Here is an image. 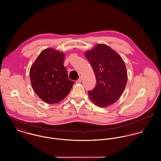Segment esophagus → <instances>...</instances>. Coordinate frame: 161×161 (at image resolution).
Segmentation results:
<instances>
[{"label": "esophagus", "instance_id": "esophagus-1", "mask_svg": "<svg viewBox=\"0 0 161 161\" xmlns=\"http://www.w3.org/2000/svg\"><path fill=\"white\" fill-rule=\"evenodd\" d=\"M81 80H82V77H80L77 80H75V83L76 84H79V83H80L81 82Z\"/></svg>", "mask_w": 161, "mask_h": 161}]
</instances>
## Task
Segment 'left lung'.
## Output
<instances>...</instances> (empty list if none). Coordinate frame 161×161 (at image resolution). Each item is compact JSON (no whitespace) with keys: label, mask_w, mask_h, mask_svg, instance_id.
<instances>
[{"label":"left lung","mask_w":161,"mask_h":161,"mask_svg":"<svg viewBox=\"0 0 161 161\" xmlns=\"http://www.w3.org/2000/svg\"><path fill=\"white\" fill-rule=\"evenodd\" d=\"M96 76L95 88L89 91L92 102L100 107L112 105L124 91L128 75L121 57L109 46L98 44L85 53Z\"/></svg>","instance_id":"obj_1"}]
</instances>
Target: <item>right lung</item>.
I'll list each match as a JSON object with an SVG mask.
<instances>
[{
	"mask_svg": "<svg viewBox=\"0 0 161 161\" xmlns=\"http://www.w3.org/2000/svg\"><path fill=\"white\" fill-rule=\"evenodd\" d=\"M64 54L53 48L43 50L30 70L33 90L47 103L59 102L69 93L74 81L64 66Z\"/></svg>",
	"mask_w": 161,
	"mask_h": 161,
	"instance_id": "obj_1",
	"label": "right lung"
}]
</instances>
